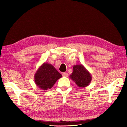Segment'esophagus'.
Masks as SVG:
<instances>
[{"instance_id": "34e87169", "label": "esophagus", "mask_w": 127, "mask_h": 127, "mask_svg": "<svg viewBox=\"0 0 127 127\" xmlns=\"http://www.w3.org/2000/svg\"><path fill=\"white\" fill-rule=\"evenodd\" d=\"M62 75H63V76L64 77H68V74L67 72H63V73L62 74Z\"/></svg>"}]
</instances>
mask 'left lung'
Wrapping results in <instances>:
<instances>
[{"mask_svg": "<svg viewBox=\"0 0 127 127\" xmlns=\"http://www.w3.org/2000/svg\"><path fill=\"white\" fill-rule=\"evenodd\" d=\"M70 78L77 86L81 88L87 87L92 79L91 74L82 64L74 65L73 71L70 75Z\"/></svg>", "mask_w": 127, "mask_h": 127, "instance_id": "8db88e82", "label": "left lung"}]
</instances>
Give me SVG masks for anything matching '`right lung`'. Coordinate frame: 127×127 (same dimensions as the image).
<instances>
[{
    "label": "right lung",
    "instance_id": "obj_1",
    "mask_svg": "<svg viewBox=\"0 0 127 127\" xmlns=\"http://www.w3.org/2000/svg\"><path fill=\"white\" fill-rule=\"evenodd\" d=\"M62 75L51 64L44 63L34 75V81L37 87L47 91L52 88Z\"/></svg>",
    "mask_w": 127,
    "mask_h": 127
}]
</instances>
